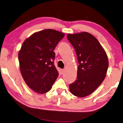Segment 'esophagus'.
I'll return each mask as SVG.
<instances>
[{
    "instance_id": "1",
    "label": "esophagus",
    "mask_w": 123,
    "mask_h": 123,
    "mask_svg": "<svg viewBox=\"0 0 123 123\" xmlns=\"http://www.w3.org/2000/svg\"><path fill=\"white\" fill-rule=\"evenodd\" d=\"M61 71H62V73L63 74V73H64V71H65V70H64V69H62V70H61Z\"/></svg>"
}]
</instances>
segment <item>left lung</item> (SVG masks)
Masks as SVG:
<instances>
[{
  "label": "left lung",
  "mask_w": 123,
  "mask_h": 123,
  "mask_svg": "<svg viewBox=\"0 0 123 123\" xmlns=\"http://www.w3.org/2000/svg\"><path fill=\"white\" fill-rule=\"evenodd\" d=\"M67 38L75 49L79 64L76 80L69 85L70 91L76 97H86L105 80L109 65L107 54L90 33L68 34Z\"/></svg>",
  "instance_id": "obj_1"
}]
</instances>
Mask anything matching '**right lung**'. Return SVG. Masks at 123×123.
I'll use <instances>...</instances> for the list:
<instances>
[{
  "instance_id": "add662e5",
  "label": "right lung",
  "mask_w": 123,
  "mask_h": 123,
  "mask_svg": "<svg viewBox=\"0 0 123 123\" xmlns=\"http://www.w3.org/2000/svg\"><path fill=\"white\" fill-rule=\"evenodd\" d=\"M65 34L46 29L27 38L18 52L20 69L25 82L38 93L50 91L59 75L54 64V49Z\"/></svg>"
}]
</instances>
